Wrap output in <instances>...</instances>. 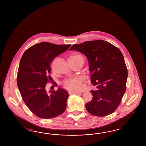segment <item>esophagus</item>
Segmentation results:
<instances>
[{
  "label": "esophagus",
  "mask_w": 146,
  "mask_h": 146,
  "mask_svg": "<svg viewBox=\"0 0 146 146\" xmlns=\"http://www.w3.org/2000/svg\"><path fill=\"white\" fill-rule=\"evenodd\" d=\"M70 94H79V93H81V92H70Z\"/></svg>",
  "instance_id": "esophagus-1"
}]
</instances>
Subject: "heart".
I'll return each mask as SVG.
<instances>
[{"instance_id": "obj_1", "label": "heart", "mask_w": 146, "mask_h": 146, "mask_svg": "<svg viewBox=\"0 0 146 146\" xmlns=\"http://www.w3.org/2000/svg\"><path fill=\"white\" fill-rule=\"evenodd\" d=\"M81 58H83L81 55L79 54H74L68 58V61L74 60ZM82 81V78L81 77L68 78L63 81L62 84L66 88L71 92H77L79 91L81 88Z\"/></svg>"}]
</instances>
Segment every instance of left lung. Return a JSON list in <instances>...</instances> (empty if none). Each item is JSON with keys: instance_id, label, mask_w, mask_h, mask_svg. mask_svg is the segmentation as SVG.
I'll return each mask as SVG.
<instances>
[{"instance_id": "obj_1", "label": "left lung", "mask_w": 146, "mask_h": 146, "mask_svg": "<svg viewBox=\"0 0 146 146\" xmlns=\"http://www.w3.org/2000/svg\"><path fill=\"white\" fill-rule=\"evenodd\" d=\"M72 50L87 58L91 83L95 87L90 91L93 99L86 104V110L98 117L110 115L119 106L126 89L128 72L121 52L103 40L74 44L70 49Z\"/></svg>"}]
</instances>
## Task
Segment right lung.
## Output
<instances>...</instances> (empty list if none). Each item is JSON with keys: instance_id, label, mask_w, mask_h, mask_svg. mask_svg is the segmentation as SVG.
<instances>
[{"instance_id": "1", "label": "right lung", "mask_w": 146, "mask_h": 146, "mask_svg": "<svg viewBox=\"0 0 146 146\" xmlns=\"http://www.w3.org/2000/svg\"><path fill=\"white\" fill-rule=\"evenodd\" d=\"M71 45L43 42L31 46L22 55L17 75L18 88L27 106L40 118H54L66 110L68 93L62 88L48 92L45 86L50 79L53 59Z\"/></svg>"}]
</instances>
